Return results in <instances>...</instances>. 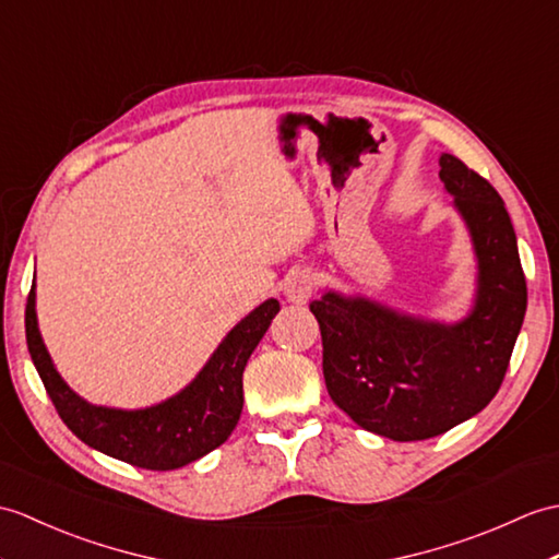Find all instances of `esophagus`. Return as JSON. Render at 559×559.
<instances>
[{
    "instance_id": "1",
    "label": "esophagus",
    "mask_w": 559,
    "mask_h": 559,
    "mask_svg": "<svg viewBox=\"0 0 559 559\" xmlns=\"http://www.w3.org/2000/svg\"><path fill=\"white\" fill-rule=\"evenodd\" d=\"M317 288V276L311 274V271L302 269L297 271V274H293L288 278V283H285V297H288V302L293 305H305L311 293H314Z\"/></svg>"
}]
</instances>
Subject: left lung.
Instances as JSON below:
<instances>
[{"label":"left lung","instance_id":"1","mask_svg":"<svg viewBox=\"0 0 559 559\" xmlns=\"http://www.w3.org/2000/svg\"><path fill=\"white\" fill-rule=\"evenodd\" d=\"M478 259L472 314L436 323L365 297L326 293L309 305L323 345V379L349 419L393 440H426L481 412L500 391L526 314V278L504 202L455 154L440 157Z\"/></svg>","mask_w":559,"mask_h":559}]
</instances>
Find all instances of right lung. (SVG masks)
I'll use <instances>...</instances> for the list:
<instances>
[{"label":"right lung","mask_w":559,"mask_h":559,"mask_svg":"<svg viewBox=\"0 0 559 559\" xmlns=\"http://www.w3.org/2000/svg\"><path fill=\"white\" fill-rule=\"evenodd\" d=\"M278 309V300L259 305L226 335L186 391L135 412L90 405L63 383L37 331L35 285L25 302V341L51 405L85 445L140 469L171 472L204 457L233 433L242 412L245 365Z\"/></svg>","instance_id":"add662e5"}]
</instances>
